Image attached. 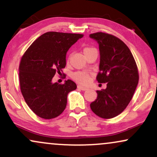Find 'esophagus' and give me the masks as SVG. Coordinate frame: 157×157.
Segmentation results:
<instances>
[{
  "label": "esophagus",
  "instance_id": "1",
  "mask_svg": "<svg viewBox=\"0 0 157 157\" xmlns=\"http://www.w3.org/2000/svg\"><path fill=\"white\" fill-rule=\"evenodd\" d=\"M78 88L81 89V90H82V91H86V90H87V89H88V88H86V87H84V86H81V85H78Z\"/></svg>",
  "mask_w": 157,
  "mask_h": 157
}]
</instances>
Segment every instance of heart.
I'll return each mask as SVG.
<instances>
[{
	"mask_svg": "<svg viewBox=\"0 0 157 157\" xmlns=\"http://www.w3.org/2000/svg\"><path fill=\"white\" fill-rule=\"evenodd\" d=\"M91 48H86L83 50V52H86V51L91 50ZM72 78L74 79L75 81H78V82L83 83V84H86L89 81V76L88 74L86 72H81V71H78V72L74 73L72 75Z\"/></svg>",
	"mask_w": 157,
	"mask_h": 157,
	"instance_id": "heart-1",
	"label": "heart"
}]
</instances>
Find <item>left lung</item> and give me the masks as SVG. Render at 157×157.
Listing matches in <instances>:
<instances>
[{
	"label": "left lung",
	"instance_id": "obj_1",
	"mask_svg": "<svg viewBox=\"0 0 157 157\" xmlns=\"http://www.w3.org/2000/svg\"><path fill=\"white\" fill-rule=\"evenodd\" d=\"M89 37L99 44L100 62L99 83L107 88L97 91V97L90 104L94 113L105 119L113 118L126 108L138 83L136 61L128 46L116 36L97 32Z\"/></svg>",
	"mask_w": 157,
	"mask_h": 157
}]
</instances>
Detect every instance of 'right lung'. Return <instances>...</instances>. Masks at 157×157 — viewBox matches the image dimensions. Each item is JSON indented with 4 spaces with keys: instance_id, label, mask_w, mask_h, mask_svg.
<instances>
[{
    "instance_id": "add662e5",
    "label": "right lung",
    "mask_w": 157,
    "mask_h": 157,
    "mask_svg": "<svg viewBox=\"0 0 157 157\" xmlns=\"http://www.w3.org/2000/svg\"><path fill=\"white\" fill-rule=\"evenodd\" d=\"M83 34L46 32L36 39L22 56L19 65L21 91L29 108L39 117L52 119L66 109L67 96L76 89L70 80L52 82L66 65V53Z\"/></svg>"
}]
</instances>
